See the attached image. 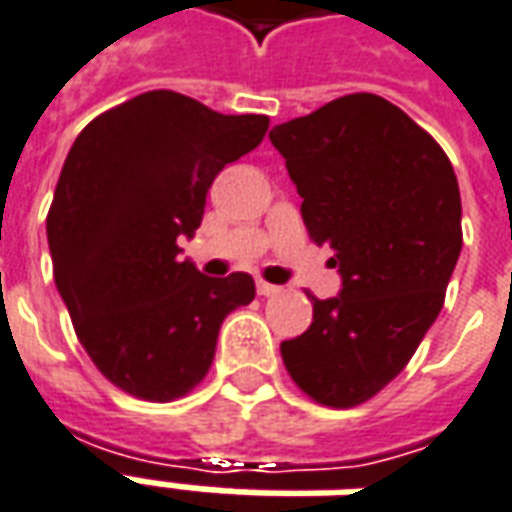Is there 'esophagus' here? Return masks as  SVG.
Returning a JSON list of instances; mask_svg holds the SVG:
<instances>
[{"label": "esophagus", "mask_w": 512, "mask_h": 512, "mask_svg": "<svg viewBox=\"0 0 512 512\" xmlns=\"http://www.w3.org/2000/svg\"><path fill=\"white\" fill-rule=\"evenodd\" d=\"M257 293L260 296H274V293H279L277 285H271V282H266V279H257Z\"/></svg>", "instance_id": "esophagus-1"}]
</instances>
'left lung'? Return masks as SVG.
Returning <instances> with one entry per match:
<instances>
[{
  "mask_svg": "<svg viewBox=\"0 0 512 512\" xmlns=\"http://www.w3.org/2000/svg\"><path fill=\"white\" fill-rule=\"evenodd\" d=\"M315 244L332 246L343 288L312 296L307 332L282 343L315 403L351 408L408 365L444 304L461 255V191L447 153L373 93L334 98L268 134Z\"/></svg>",
  "mask_w": 512,
  "mask_h": 512,
  "instance_id": "1",
  "label": "left lung"
}]
</instances>
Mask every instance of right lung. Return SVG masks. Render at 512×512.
I'll list each match as a JSON object with an SVG mask.
<instances>
[{"instance_id": "1", "label": "right lung", "mask_w": 512, "mask_h": 512, "mask_svg": "<svg viewBox=\"0 0 512 512\" xmlns=\"http://www.w3.org/2000/svg\"><path fill=\"white\" fill-rule=\"evenodd\" d=\"M268 131L266 115H219L150 90L76 136L46 216L54 282L93 365L142 400L183 397L211 370L222 321L255 279H213L180 260L213 178Z\"/></svg>"}]
</instances>
